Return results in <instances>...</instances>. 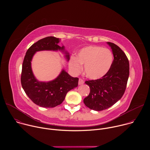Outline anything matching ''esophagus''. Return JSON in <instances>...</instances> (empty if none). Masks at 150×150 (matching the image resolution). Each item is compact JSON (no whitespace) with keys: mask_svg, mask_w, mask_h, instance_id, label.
<instances>
[{"mask_svg":"<svg viewBox=\"0 0 150 150\" xmlns=\"http://www.w3.org/2000/svg\"><path fill=\"white\" fill-rule=\"evenodd\" d=\"M84 83V81H83V80H82V79H79V81H78V84L79 85H82V84H83Z\"/></svg>","mask_w":150,"mask_h":150,"instance_id":"obj_1","label":"esophagus"}]
</instances>
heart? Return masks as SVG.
<instances>
[{
    "mask_svg": "<svg viewBox=\"0 0 150 150\" xmlns=\"http://www.w3.org/2000/svg\"><path fill=\"white\" fill-rule=\"evenodd\" d=\"M113 62V56L109 49L89 46L81 49L76 58L71 59L69 68L74 74H78L82 69L81 65H83L84 72L87 78L98 79L109 72Z\"/></svg>",
    "mask_w": 150,
    "mask_h": 150,
    "instance_id": "heart-1",
    "label": "heart"
}]
</instances>
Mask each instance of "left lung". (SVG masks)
I'll list each match as a JSON object with an SVG mask.
<instances>
[{
	"label": "left lung",
	"mask_w": 150,
	"mask_h": 150,
	"mask_svg": "<svg viewBox=\"0 0 150 150\" xmlns=\"http://www.w3.org/2000/svg\"><path fill=\"white\" fill-rule=\"evenodd\" d=\"M107 44L111 47L114 57L110 70L101 79L85 81L90 92L83 103L96 111L109 108L122 98L129 75V60L125 53L113 42H107Z\"/></svg>",
	"instance_id": "left-lung-1"
}]
</instances>
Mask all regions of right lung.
Instances as JSON below:
<instances>
[{
	"mask_svg": "<svg viewBox=\"0 0 150 150\" xmlns=\"http://www.w3.org/2000/svg\"><path fill=\"white\" fill-rule=\"evenodd\" d=\"M60 41V39L52 36L38 40L28 49L23 61L21 77L23 88L33 103L42 108H52L60 104L67 93L78 87V78L70 76L64 69L57 78L48 82L38 81L33 72L31 61L37 52L59 50L69 61V54L64 46L58 45Z\"/></svg>",
	"mask_w": 150,
	"mask_h": 150,
	"instance_id": "add662e5",
	"label": "right lung"
}]
</instances>
